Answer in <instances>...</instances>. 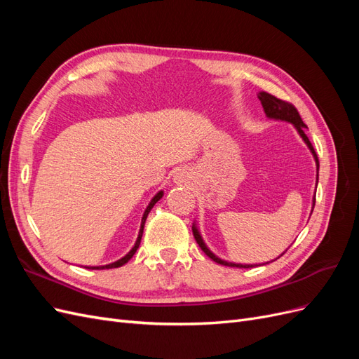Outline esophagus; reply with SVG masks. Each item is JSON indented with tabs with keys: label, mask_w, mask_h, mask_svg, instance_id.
Segmentation results:
<instances>
[{
	"label": "esophagus",
	"mask_w": 359,
	"mask_h": 359,
	"mask_svg": "<svg viewBox=\"0 0 359 359\" xmlns=\"http://www.w3.org/2000/svg\"><path fill=\"white\" fill-rule=\"evenodd\" d=\"M182 178H184V177L181 175V173H177V175H175V181H177V182H182Z\"/></svg>",
	"instance_id": "esophagus-1"
}]
</instances>
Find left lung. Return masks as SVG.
Instances as JSON below:
<instances>
[{"instance_id":"obj_1","label":"left lung","mask_w":359,"mask_h":359,"mask_svg":"<svg viewBox=\"0 0 359 359\" xmlns=\"http://www.w3.org/2000/svg\"><path fill=\"white\" fill-rule=\"evenodd\" d=\"M259 100H260V103H262V107H264V111H265V114H266L268 118L281 119V121H287V123H292L293 126H295V128L298 130L299 136L302 137L304 142L307 144V147L310 148L314 160H316L318 180H319V160H318V156H316V151H314L311 142H310L307 135H306L307 126L302 123L301 115H299V112L297 111V107L293 106L292 103L285 102V100H280V99H277V97L271 95V94H268V93H265V91L259 93ZM314 202H316V198L313 199V208H314ZM311 212H313V211H311ZM193 235H194V240H196V243H198L199 247L202 248V252H203L206 256H208V257H211V259L214 260V262H217V264L224 265V266H232V268H233V266H235V268H253V266H257V265H243V264L226 262V260H222L220 257H217V256L211 252V250L205 245V243H203L202 236H201V233H199L196 226H193Z\"/></svg>"}]
</instances>
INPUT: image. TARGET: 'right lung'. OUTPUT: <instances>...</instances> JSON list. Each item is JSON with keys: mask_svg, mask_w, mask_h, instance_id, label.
Listing matches in <instances>:
<instances>
[{"mask_svg": "<svg viewBox=\"0 0 359 359\" xmlns=\"http://www.w3.org/2000/svg\"><path fill=\"white\" fill-rule=\"evenodd\" d=\"M161 196H163V191H158L156 196L151 199V202H149V205L147 206V210H145V212H144V217H142V223H140V231H139V235H137V240H136V243H135V245H133V248L130 250V252L124 256V257H121L119 260H116V262H114V264H109V265H103V266H88V269H109V268H118V266H123L124 264H127L130 259L133 257V255L136 253V250L139 248V244H140V240H142V233H144V226H145V220H147V217H148V214H149V211L153 210V206L161 199Z\"/></svg>", "mask_w": 359, "mask_h": 359, "instance_id": "1", "label": "right lung"}]
</instances>
